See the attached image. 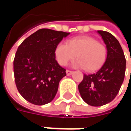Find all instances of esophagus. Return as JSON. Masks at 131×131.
Masks as SVG:
<instances>
[{"instance_id": "obj_1", "label": "esophagus", "mask_w": 131, "mask_h": 131, "mask_svg": "<svg viewBox=\"0 0 131 131\" xmlns=\"http://www.w3.org/2000/svg\"><path fill=\"white\" fill-rule=\"evenodd\" d=\"M66 74H67V76H70V75H71L72 73H73V71H69V70H66Z\"/></svg>"}]
</instances>
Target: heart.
<instances>
[{
    "label": "heart",
    "instance_id": "obj_1",
    "mask_svg": "<svg viewBox=\"0 0 131 131\" xmlns=\"http://www.w3.org/2000/svg\"><path fill=\"white\" fill-rule=\"evenodd\" d=\"M106 54L103 43L87 36L71 38L68 43L60 42L54 50L56 60L60 66H66L77 55L78 59L73 63V67L84 68L88 72L98 70L104 63Z\"/></svg>",
    "mask_w": 131,
    "mask_h": 131
}]
</instances>
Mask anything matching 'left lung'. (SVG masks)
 <instances>
[{
	"instance_id": "obj_1",
	"label": "left lung",
	"mask_w": 131,
	"mask_h": 131,
	"mask_svg": "<svg viewBox=\"0 0 131 131\" xmlns=\"http://www.w3.org/2000/svg\"><path fill=\"white\" fill-rule=\"evenodd\" d=\"M106 45V62L96 73L84 74L78 88L85 103L93 106H101L112 101L123 82L126 60L123 49L112 34L98 30Z\"/></svg>"
}]
</instances>
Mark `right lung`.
I'll list each match as a JSON object with an SVG mask.
<instances>
[{
    "mask_svg": "<svg viewBox=\"0 0 131 131\" xmlns=\"http://www.w3.org/2000/svg\"><path fill=\"white\" fill-rule=\"evenodd\" d=\"M70 33L40 29L25 39L14 60L15 83L19 93L28 102L41 106L55 97L66 69L55 60L58 43Z\"/></svg>",
    "mask_w": 131,
    "mask_h": 131,
    "instance_id": "obj_1",
    "label": "right lung"
}]
</instances>
